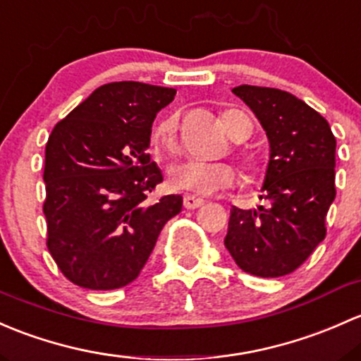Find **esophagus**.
Listing matches in <instances>:
<instances>
[{
  "label": "esophagus",
  "mask_w": 361,
  "mask_h": 361,
  "mask_svg": "<svg viewBox=\"0 0 361 361\" xmlns=\"http://www.w3.org/2000/svg\"><path fill=\"white\" fill-rule=\"evenodd\" d=\"M205 203V200L203 198H196V196L192 195H185L184 196V207L188 208V210H195V208H200Z\"/></svg>",
  "instance_id": "1"
}]
</instances>
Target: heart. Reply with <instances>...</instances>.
<instances>
[{
	"mask_svg": "<svg viewBox=\"0 0 361 361\" xmlns=\"http://www.w3.org/2000/svg\"><path fill=\"white\" fill-rule=\"evenodd\" d=\"M222 125L226 132L236 142H241L252 133V121L241 111L229 109L222 113ZM154 146L165 151H176L177 147V118L169 116L159 121L153 130ZM247 169L254 170L255 163L252 158H245ZM236 170L229 163H207L198 159L176 163L169 170V184L177 191L192 192V195H214L221 189L229 188L236 182Z\"/></svg>",
	"mask_w": 361,
	"mask_h": 361,
	"instance_id": "1",
	"label": "heart"
}]
</instances>
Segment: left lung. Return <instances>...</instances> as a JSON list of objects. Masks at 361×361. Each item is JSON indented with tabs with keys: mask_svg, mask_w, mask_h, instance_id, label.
Listing matches in <instances>:
<instances>
[{
	"mask_svg": "<svg viewBox=\"0 0 361 361\" xmlns=\"http://www.w3.org/2000/svg\"><path fill=\"white\" fill-rule=\"evenodd\" d=\"M261 121L269 159L259 198L266 207H233L224 245L240 269L278 278L300 266L325 238L336 198V137L329 121L288 92L233 88Z\"/></svg>",
	"mask_w": 361,
	"mask_h": 361,
	"instance_id": "1",
	"label": "left lung"
}]
</instances>
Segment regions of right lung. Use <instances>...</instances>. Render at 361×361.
<instances>
[{
    "label": "right lung",
    "mask_w": 361,
    "mask_h": 361,
    "mask_svg": "<svg viewBox=\"0 0 361 361\" xmlns=\"http://www.w3.org/2000/svg\"><path fill=\"white\" fill-rule=\"evenodd\" d=\"M176 88L116 81L55 125L44 147L48 250L78 287L114 290L135 280L182 196L149 192L163 180L147 154L151 126Z\"/></svg>",
    "instance_id": "obj_1"
}]
</instances>
